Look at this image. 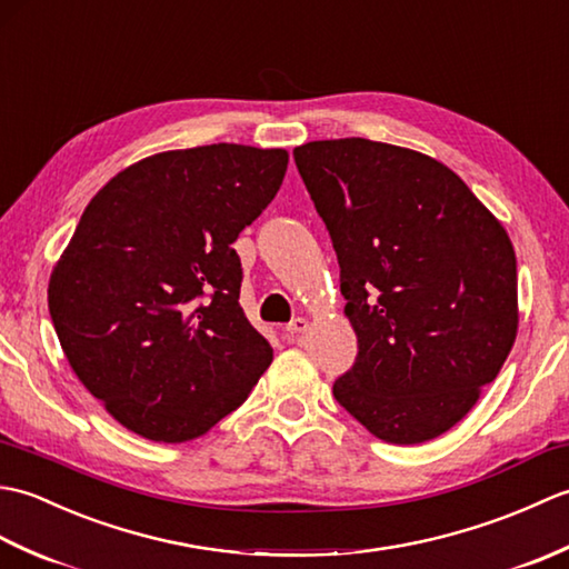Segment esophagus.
<instances>
[{"label":"esophagus","instance_id":"1","mask_svg":"<svg viewBox=\"0 0 569 569\" xmlns=\"http://www.w3.org/2000/svg\"><path fill=\"white\" fill-rule=\"evenodd\" d=\"M306 330H308V320H306V318H296V320L288 322L286 337H288V340H298V337L303 335Z\"/></svg>","mask_w":569,"mask_h":569}]
</instances>
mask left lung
<instances>
[{"mask_svg":"<svg viewBox=\"0 0 569 569\" xmlns=\"http://www.w3.org/2000/svg\"><path fill=\"white\" fill-rule=\"evenodd\" d=\"M293 159L330 232L359 345L335 398L383 442L438 438L516 342L509 234L426 153L352 137L303 143Z\"/></svg>","mask_w":569,"mask_h":569,"instance_id":"left-lung-1","label":"left lung"}]
</instances>
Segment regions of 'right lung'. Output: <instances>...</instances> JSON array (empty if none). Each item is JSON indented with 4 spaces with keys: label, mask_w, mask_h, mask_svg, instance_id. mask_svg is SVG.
<instances>
[{
    "label": "right lung",
    "mask_w": 569,
    "mask_h": 569,
    "mask_svg": "<svg viewBox=\"0 0 569 569\" xmlns=\"http://www.w3.org/2000/svg\"><path fill=\"white\" fill-rule=\"evenodd\" d=\"M288 151L241 143L163 151L84 208L48 283L76 377L117 422L186 442L247 401L271 345L239 306L232 244L266 210Z\"/></svg>",
    "instance_id": "obj_1"
}]
</instances>
